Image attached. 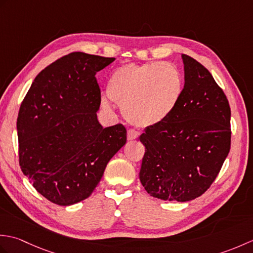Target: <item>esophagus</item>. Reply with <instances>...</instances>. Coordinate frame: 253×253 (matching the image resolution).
<instances>
[{"mask_svg":"<svg viewBox=\"0 0 253 253\" xmlns=\"http://www.w3.org/2000/svg\"><path fill=\"white\" fill-rule=\"evenodd\" d=\"M139 135H140L139 131H137L135 129H129L127 132V138H128V140H133V139H137L139 137Z\"/></svg>","mask_w":253,"mask_h":253,"instance_id":"34e87169","label":"esophagus"}]
</instances>
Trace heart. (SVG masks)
<instances>
[{
    "label": "heart",
    "instance_id": "obj_1",
    "mask_svg": "<svg viewBox=\"0 0 253 253\" xmlns=\"http://www.w3.org/2000/svg\"><path fill=\"white\" fill-rule=\"evenodd\" d=\"M181 92L178 69L165 62L126 64L114 69L107 82L109 98L122 105L128 121L141 127L165 121L178 103ZM101 103L104 109H111L105 96Z\"/></svg>",
    "mask_w": 253,
    "mask_h": 253
}]
</instances>
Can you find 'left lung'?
Masks as SVG:
<instances>
[{
	"mask_svg": "<svg viewBox=\"0 0 253 253\" xmlns=\"http://www.w3.org/2000/svg\"><path fill=\"white\" fill-rule=\"evenodd\" d=\"M185 85L171 114L148 126L139 178L150 196L186 202L215 180L230 149V107L208 69L182 54Z\"/></svg>",
	"mask_w": 253,
	"mask_h": 253,
	"instance_id": "8db88e82",
	"label": "left lung"
}]
</instances>
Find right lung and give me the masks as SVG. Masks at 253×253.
I'll return each instance as SVG.
<instances>
[{
	"label": "right lung",
	"mask_w": 253,
	"mask_h": 253,
	"mask_svg": "<svg viewBox=\"0 0 253 253\" xmlns=\"http://www.w3.org/2000/svg\"><path fill=\"white\" fill-rule=\"evenodd\" d=\"M114 61L69 53L38 74L21 102L20 169L38 192L58 206L87 199L126 143L122 124L103 128L96 117L101 90L95 74Z\"/></svg>",
	"instance_id": "right-lung-1"
}]
</instances>
